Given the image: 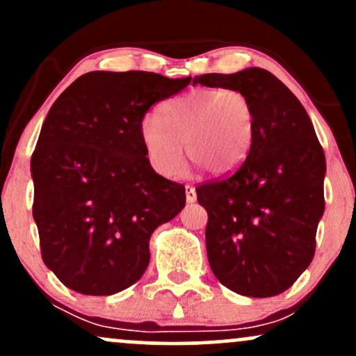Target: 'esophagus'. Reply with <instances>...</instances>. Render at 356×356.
Listing matches in <instances>:
<instances>
[{"mask_svg": "<svg viewBox=\"0 0 356 356\" xmlns=\"http://www.w3.org/2000/svg\"><path fill=\"white\" fill-rule=\"evenodd\" d=\"M186 199L187 202H195V199H197V194H195V189L192 186H186Z\"/></svg>", "mask_w": 356, "mask_h": 356, "instance_id": "obj_1", "label": "esophagus"}]
</instances>
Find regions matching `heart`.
<instances>
[{
	"label": "heart",
	"mask_w": 356,
	"mask_h": 356,
	"mask_svg": "<svg viewBox=\"0 0 356 356\" xmlns=\"http://www.w3.org/2000/svg\"><path fill=\"white\" fill-rule=\"evenodd\" d=\"M140 142L155 172H181L184 149L207 172L226 175L248 159L254 140V108L239 90L195 88L165 102L140 122Z\"/></svg>",
	"instance_id": "obj_1"
}]
</instances>
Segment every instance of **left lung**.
<instances>
[{"label": "left lung", "instance_id": "left-lung-1", "mask_svg": "<svg viewBox=\"0 0 356 356\" xmlns=\"http://www.w3.org/2000/svg\"><path fill=\"white\" fill-rule=\"evenodd\" d=\"M239 90L254 108V140L227 179L199 186L214 276L231 291L269 298L312 263L325 212L326 161L301 102L264 68L206 73L192 85Z\"/></svg>", "mask_w": 356, "mask_h": 356}]
</instances>
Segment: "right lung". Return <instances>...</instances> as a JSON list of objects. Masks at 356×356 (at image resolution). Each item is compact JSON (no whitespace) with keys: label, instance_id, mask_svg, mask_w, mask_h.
Instances as JSON below:
<instances>
[{"label":"right lung","instance_id":"add662e5","mask_svg":"<svg viewBox=\"0 0 356 356\" xmlns=\"http://www.w3.org/2000/svg\"><path fill=\"white\" fill-rule=\"evenodd\" d=\"M191 83L152 72H90L51 105L31 157L43 263L81 295L140 280L149 241L186 206V189L147 161L142 118Z\"/></svg>","mask_w":356,"mask_h":356}]
</instances>
